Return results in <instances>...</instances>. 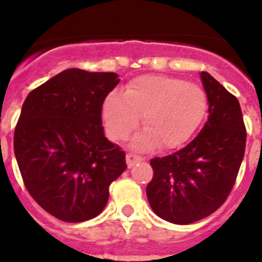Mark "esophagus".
I'll return each mask as SVG.
<instances>
[{"label": "esophagus", "mask_w": 262, "mask_h": 262, "mask_svg": "<svg viewBox=\"0 0 262 262\" xmlns=\"http://www.w3.org/2000/svg\"><path fill=\"white\" fill-rule=\"evenodd\" d=\"M142 160H143L142 156L137 155V154H133V152L126 154V164H128V167H133L134 164H137V163H139V161H142Z\"/></svg>", "instance_id": "obj_1"}]
</instances>
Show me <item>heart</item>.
Wrapping results in <instances>:
<instances>
[{
	"mask_svg": "<svg viewBox=\"0 0 262 262\" xmlns=\"http://www.w3.org/2000/svg\"><path fill=\"white\" fill-rule=\"evenodd\" d=\"M207 110L208 97L198 84L173 76L146 75L129 81L123 95H107L102 116L112 141L125 139L142 116L146 130L133 139L134 147L176 148L194 136Z\"/></svg>",
	"mask_w": 262,
	"mask_h": 262,
	"instance_id": "1",
	"label": "heart"
}]
</instances>
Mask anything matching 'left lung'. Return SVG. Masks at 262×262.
I'll return each instance as SVG.
<instances>
[{"label":"left lung","mask_w":262,"mask_h":262,"mask_svg":"<svg viewBox=\"0 0 262 262\" xmlns=\"http://www.w3.org/2000/svg\"><path fill=\"white\" fill-rule=\"evenodd\" d=\"M208 121L191 142L164 158L151 159L154 177L146 187L152 211L165 221L192 224L213 213L230 194L246 151L241 104L203 71Z\"/></svg>","instance_id":"1"}]
</instances>
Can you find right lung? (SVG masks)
Segmentation results:
<instances>
[{"instance_id":"add662e5","label":"right lung","mask_w":262,"mask_h":262,"mask_svg":"<svg viewBox=\"0 0 262 262\" xmlns=\"http://www.w3.org/2000/svg\"><path fill=\"white\" fill-rule=\"evenodd\" d=\"M120 79L70 68L32 90L14 132L24 186L51 216L82 222L103 211L126 169L125 152L104 137L102 106Z\"/></svg>"}]
</instances>
